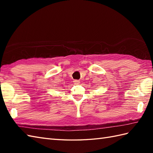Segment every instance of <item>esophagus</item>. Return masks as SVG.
Instances as JSON below:
<instances>
[{
	"mask_svg": "<svg viewBox=\"0 0 153 153\" xmlns=\"http://www.w3.org/2000/svg\"><path fill=\"white\" fill-rule=\"evenodd\" d=\"M74 83L76 84V85H78V84L80 83V82L79 80H74Z\"/></svg>",
	"mask_w": 153,
	"mask_h": 153,
	"instance_id": "obj_1",
	"label": "esophagus"
}]
</instances>
